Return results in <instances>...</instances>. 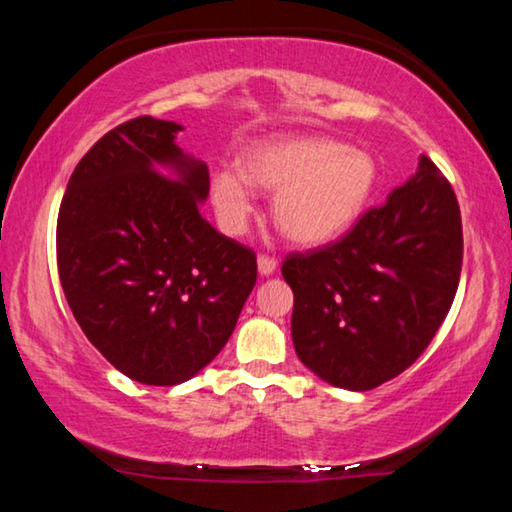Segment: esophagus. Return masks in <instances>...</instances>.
I'll use <instances>...</instances> for the list:
<instances>
[{
    "label": "esophagus",
    "instance_id": "1",
    "mask_svg": "<svg viewBox=\"0 0 512 512\" xmlns=\"http://www.w3.org/2000/svg\"><path fill=\"white\" fill-rule=\"evenodd\" d=\"M257 268H259V273H262V275H273L275 268H277V259L273 255L262 253L257 257Z\"/></svg>",
    "mask_w": 512,
    "mask_h": 512
}]
</instances>
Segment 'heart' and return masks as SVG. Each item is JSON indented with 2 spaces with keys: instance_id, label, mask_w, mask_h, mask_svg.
<instances>
[{
  "instance_id": "1",
  "label": "heart",
  "mask_w": 512,
  "mask_h": 512,
  "mask_svg": "<svg viewBox=\"0 0 512 512\" xmlns=\"http://www.w3.org/2000/svg\"><path fill=\"white\" fill-rule=\"evenodd\" d=\"M375 183L370 153L329 137H291L253 146L244 173L216 171L212 198L223 221L239 230L253 210L250 185L268 189L277 228L298 244H323L359 219Z\"/></svg>"
}]
</instances>
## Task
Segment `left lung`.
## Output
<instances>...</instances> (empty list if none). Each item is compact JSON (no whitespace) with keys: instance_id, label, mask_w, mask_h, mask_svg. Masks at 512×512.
Returning <instances> with one entry per match:
<instances>
[{"instance_id":"8db88e82","label":"left lung","mask_w":512,"mask_h":512,"mask_svg":"<svg viewBox=\"0 0 512 512\" xmlns=\"http://www.w3.org/2000/svg\"><path fill=\"white\" fill-rule=\"evenodd\" d=\"M463 266L461 210L427 155L418 173L325 246L289 253L291 336L329 384L370 391L427 350L452 307Z\"/></svg>"}]
</instances>
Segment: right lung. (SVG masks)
<instances>
[{
	"label": "right lung",
	"instance_id": "1",
	"mask_svg": "<svg viewBox=\"0 0 512 512\" xmlns=\"http://www.w3.org/2000/svg\"><path fill=\"white\" fill-rule=\"evenodd\" d=\"M178 131L149 115L108 131L76 164L56 225L76 323L112 366L149 386L205 368L257 282L255 250L201 216L210 176L173 144Z\"/></svg>",
	"mask_w": 512,
	"mask_h": 512
}]
</instances>
